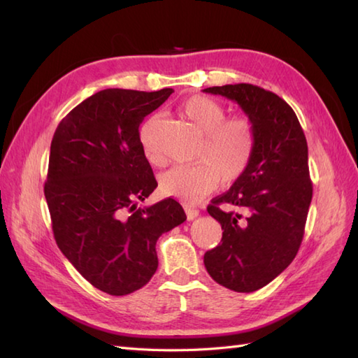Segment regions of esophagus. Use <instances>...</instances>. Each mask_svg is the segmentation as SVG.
Wrapping results in <instances>:
<instances>
[{"label": "esophagus", "instance_id": "esophagus-1", "mask_svg": "<svg viewBox=\"0 0 358 358\" xmlns=\"http://www.w3.org/2000/svg\"><path fill=\"white\" fill-rule=\"evenodd\" d=\"M186 210V215H187V220H194L200 215V210L195 209V208H191V206H186L185 208Z\"/></svg>", "mask_w": 358, "mask_h": 358}]
</instances>
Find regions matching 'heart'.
<instances>
[{
  "instance_id": "1",
  "label": "heart",
  "mask_w": 358,
  "mask_h": 358,
  "mask_svg": "<svg viewBox=\"0 0 358 358\" xmlns=\"http://www.w3.org/2000/svg\"><path fill=\"white\" fill-rule=\"evenodd\" d=\"M181 113L204 134L199 154L201 163L177 166L159 178V191L166 196L196 203L224 185L237 181L252 162L255 150V127L245 117L226 118L224 106L214 98L196 95L181 104ZM159 117H150L140 129L143 154L152 166H163L166 158L157 146Z\"/></svg>"
}]
</instances>
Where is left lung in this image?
I'll return each instance as SVG.
<instances>
[{
  "label": "left lung",
  "mask_w": 358,
  "mask_h": 358,
  "mask_svg": "<svg viewBox=\"0 0 358 358\" xmlns=\"http://www.w3.org/2000/svg\"><path fill=\"white\" fill-rule=\"evenodd\" d=\"M204 92L237 101L257 136L246 172L208 206L223 237L204 254V266L218 285L254 292L291 264L305 235L313 200L306 136L291 106L269 90L240 83ZM222 203L236 210L224 213Z\"/></svg>",
  "instance_id": "left-lung-1"
}]
</instances>
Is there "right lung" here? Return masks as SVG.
<instances>
[{"label":"right lung","instance_id":"right-lung-1","mask_svg":"<svg viewBox=\"0 0 358 358\" xmlns=\"http://www.w3.org/2000/svg\"><path fill=\"white\" fill-rule=\"evenodd\" d=\"M173 89H104L59 121L44 195L53 237L90 285L110 295L138 291L158 268L159 235L186 220L178 201L140 208L158 186L140 124Z\"/></svg>","mask_w":358,"mask_h":358}]
</instances>
